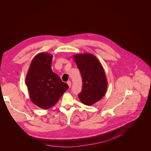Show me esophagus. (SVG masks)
Here are the masks:
<instances>
[{"label": "esophagus", "mask_w": 151, "mask_h": 151, "mask_svg": "<svg viewBox=\"0 0 151 151\" xmlns=\"http://www.w3.org/2000/svg\"><path fill=\"white\" fill-rule=\"evenodd\" d=\"M67 84L68 85V86H69V87L70 88L71 87V81H67Z\"/></svg>", "instance_id": "esophagus-1"}]
</instances>
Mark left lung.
Instances as JSON below:
<instances>
[{
  "label": "left lung",
  "instance_id": "left-lung-1",
  "mask_svg": "<svg viewBox=\"0 0 151 151\" xmlns=\"http://www.w3.org/2000/svg\"><path fill=\"white\" fill-rule=\"evenodd\" d=\"M73 59L83 82L79 98L82 103L92 106L101 100L106 93L107 81L104 70L97 58L92 54H76Z\"/></svg>",
  "mask_w": 151,
  "mask_h": 151
}]
</instances>
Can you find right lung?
I'll list each match as a JSON object with an SVG mask.
<instances>
[{
    "label": "right lung",
    "mask_w": 151,
    "mask_h": 151,
    "mask_svg": "<svg viewBox=\"0 0 151 151\" xmlns=\"http://www.w3.org/2000/svg\"><path fill=\"white\" fill-rule=\"evenodd\" d=\"M52 59L51 54L38 53L33 59L25 78L30 99L43 109L53 107L69 87L53 72Z\"/></svg>",
    "instance_id": "right-lung-1"
}]
</instances>
